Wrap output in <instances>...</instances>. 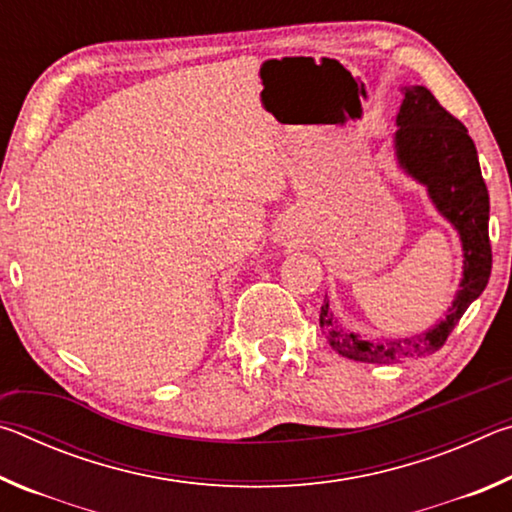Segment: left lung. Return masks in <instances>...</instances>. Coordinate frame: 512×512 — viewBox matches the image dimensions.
Segmentation results:
<instances>
[{
	"mask_svg": "<svg viewBox=\"0 0 512 512\" xmlns=\"http://www.w3.org/2000/svg\"><path fill=\"white\" fill-rule=\"evenodd\" d=\"M393 151L397 167L427 189L436 212L458 232L463 248V277L445 318L427 332L404 339H370L339 323L325 296L320 329L341 357L363 363H393L440 350L467 307L490 280L492 250L488 239L490 196L483 183L479 155L467 128L440 106L422 85L402 88Z\"/></svg>",
	"mask_w": 512,
	"mask_h": 512,
	"instance_id": "left-lung-1",
	"label": "left lung"
}]
</instances>
